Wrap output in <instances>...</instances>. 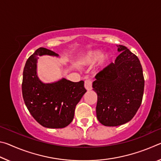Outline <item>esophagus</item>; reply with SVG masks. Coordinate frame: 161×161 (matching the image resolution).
Listing matches in <instances>:
<instances>
[{
	"mask_svg": "<svg viewBox=\"0 0 161 161\" xmlns=\"http://www.w3.org/2000/svg\"><path fill=\"white\" fill-rule=\"evenodd\" d=\"M84 87L87 91H90L92 89V81L91 80H86L84 82Z\"/></svg>",
	"mask_w": 161,
	"mask_h": 161,
	"instance_id": "34e87169",
	"label": "esophagus"
}]
</instances>
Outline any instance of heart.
I'll use <instances>...</instances> for the list:
<instances>
[{"label": "heart", "instance_id": "heart-1", "mask_svg": "<svg viewBox=\"0 0 161 161\" xmlns=\"http://www.w3.org/2000/svg\"><path fill=\"white\" fill-rule=\"evenodd\" d=\"M112 59V54L106 53L103 54V51L101 50H94L87 52L81 58V63L84 65H92L99 62V66H105L108 64Z\"/></svg>", "mask_w": 161, "mask_h": 161}]
</instances>
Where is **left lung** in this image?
I'll return each mask as SVG.
<instances>
[{
    "label": "left lung",
    "instance_id": "left-lung-1",
    "mask_svg": "<svg viewBox=\"0 0 161 161\" xmlns=\"http://www.w3.org/2000/svg\"><path fill=\"white\" fill-rule=\"evenodd\" d=\"M116 46L120 54L115 62L98 73L92 84L97 94V119L106 126L130 121L141 104L144 90L139 59L125 46Z\"/></svg>",
    "mask_w": 161,
    "mask_h": 161
}]
</instances>
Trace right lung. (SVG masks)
Returning <instances> with one entry per match:
<instances>
[{"instance_id": "right-lung-1", "label": "right lung", "mask_w": 161, "mask_h": 161, "mask_svg": "<svg viewBox=\"0 0 161 161\" xmlns=\"http://www.w3.org/2000/svg\"><path fill=\"white\" fill-rule=\"evenodd\" d=\"M58 58L57 53L40 47L27 60L23 69L22 92L25 106L41 126L49 129L67 126L74 119L75 107L86 90L84 81L73 82L62 78L52 83L40 80L37 72L39 56Z\"/></svg>"}]
</instances>
